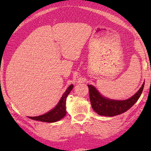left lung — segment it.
I'll list each match as a JSON object with an SVG mask.
<instances>
[{
  "instance_id": "obj_1",
  "label": "left lung",
  "mask_w": 151,
  "mask_h": 151,
  "mask_svg": "<svg viewBox=\"0 0 151 151\" xmlns=\"http://www.w3.org/2000/svg\"><path fill=\"white\" fill-rule=\"evenodd\" d=\"M144 86V82L139 91L128 100H114L102 96L93 86L88 85L92 108L98 114L104 116L111 117L122 114L135 104L141 96Z\"/></svg>"
}]
</instances>
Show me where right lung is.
Masks as SVG:
<instances>
[{
  "label": "right lung",
  "mask_w": 151,
  "mask_h": 151,
  "mask_svg": "<svg viewBox=\"0 0 151 151\" xmlns=\"http://www.w3.org/2000/svg\"><path fill=\"white\" fill-rule=\"evenodd\" d=\"M73 87V84H71L68 87L66 91L64 93L63 96H62L58 104L52 110H51L49 112L45 113L44 115L36 117H29V118L37 121L45 122H58L60 119L63 118L65 116L66 113H67V111H66V100H67V97L69 93L71 92Z\"/></svg>",
  "instance_id": "add662e5"
}]
</instances>
